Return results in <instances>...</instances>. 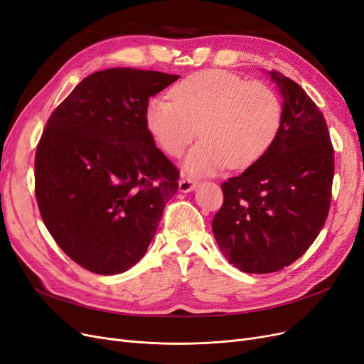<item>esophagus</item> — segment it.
<instances>
[{"mask_svg":"<svg viewBox=\"0 0 364 364\" xmlns=\"http://www.w3.org/2000/svg\"><path fill=\"white\" fill-rule=\"evenodd\" d=\"M196 187V183L195 181H192L191 178H181L180 180V183H178V189H180V192L181 193H189V192H192L193 189Z\"/></svg>","mask_w":364,"mask_h":364,"instance_id":"obj_1","label":"esophagus"}]
</instances>
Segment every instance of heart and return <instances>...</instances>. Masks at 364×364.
<instances>
[{
	"label": "heart",
	"mask_w": 364,
	"mask_h": 364,
	"mask_svg": "<svg viewBox=\"0 0 364 364\" xmlns=\"http://www.w3.org/2000/svg\"><path fill=\"white\" fill-rule=\"evenodd\" d=\"M172 102L154 97L145 107V126L166 154L177 157L198 134L184 160L193 175H210L226 165L247 168L272 146L282 121V103L265 84L246 82L223 70L183 79Z\"/></svg>",
	"instance_id": "1"
}]
</instances>
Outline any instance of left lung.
Here are the masks:
<instances>
[{"label": "left lung", "instance_id": "left-lung-1", "mask_svg": "<svg viewBox=\"0 0 364 364\" xmlns=\"http://www.w3.org/2000/svg\"><path fill=\"white\" fill-rule=\"evenodd\" d=\"M284 103L267 153L222 184L213 234L228 262L245 273L279 272L297 261L326 223L334 151L324 115L289 77L267 72Z\"/></svg>", "mask_w": 364, "mask_h": 364}]
</instances>
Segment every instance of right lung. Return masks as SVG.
<instances>
[{"label":"right lung","instance_id":"obj_1","mask_svg":"<svg viewBox=\"0 0 364 364\" xmlns=\"http://www.w3.org/2000/svg\"><path fill=\"white\" fill-rule=\"evenodd\" d=\"M180 76L115 67L85 77L49 117L36 151V198L65 255L119 274L150 246L178 171L145 126L150 97Z\"/></svg>","mask_w":364,"mask_h":364}]
</instances>
